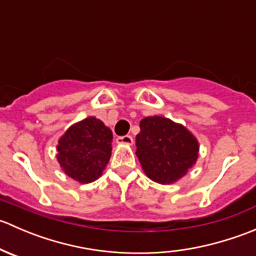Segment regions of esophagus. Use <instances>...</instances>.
<instances>
[{
    "instance_id": "1",
    "label": "esophagus",
    "mask_w": 256,
    "mask_h": 256,
    "mask_svg": "<svg viewBox=\"0 0 256 256\" xmlns=\"http://www.w3.org/2000/svg\"><path fill=\"white\" fill-rule=\"evenodd\" d=\"M116 142L118 144H126V146H131L134 144V138L130 135L126 136H120V138H116Z\"/></svg>"
}]
</instances>
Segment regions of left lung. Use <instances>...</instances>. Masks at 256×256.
Masks as SVG:
<instances>
[{
    "mask_svg": "<svg viewBox=\"0 0 256 256\" xmlns=\"http://www.w3.org/2000/svg\"><path fill=\"white\" fill-rule=\"evenodd\" d=\"M140 128L135 154L151 180L172 184L197 164L200 142L184 125L154 115L144 118Z\"/></svg>",
    "mask_w": 256,
    "mask_h": 256,
    "instance_id": "left-lung-1",
    "label": "left lung"
}]
</instances>
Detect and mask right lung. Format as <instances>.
Here are the masks:
<instances>
[{"mask_svg":"<svg viewBox=\"0 0 256 256\" xmlns=\"http://www.w3.org/2000/svg\"><path fill=\"white\" fill-rule=\"evenodd\" d=\"M112 132L102 120L89 116L66 128L56 144V161L72 180H96L112 157Z\"/></svg>","mask_w":256,"mask_h":256,"instance_id":"obj_1","label":"right lung"}]
</instances>
